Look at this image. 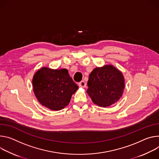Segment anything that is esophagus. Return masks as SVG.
<instances>
[{
	"label": "esophagus",
	"mask_w": 159,
	"mask_h": 159,
	"mask_svg": "<svg viewBox=\"0 0 159 159\" xmlns=\"http://www.w3.org/2000/svg\"><path fill=\"white\" fill-rule=\"evenodd\" d=\"M78 85H79V86L81 87V88H85L86 84V83H85L84 81H80V82L78 83Z\"/></svg>",
	"instance_id": "esophagus-1"
}]
</instances>
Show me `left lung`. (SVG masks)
<instances>
[{
    "label": "left lung",
    "instance_id": "1",
    "mask_svg": "<svg viewBox=\"0 0 159 159\" xmlns=\"http://www.w3.org/2000/svg\"><path fill=\"white\" fill-rule=\"evenodd\" d=\"M86 92L99 107H107L122 97L125 80L122 72L111 64L95 68L89 75Z\"/></svg>",
    "mask_w": 159,
    "mask_h": 159
}]
</instances>
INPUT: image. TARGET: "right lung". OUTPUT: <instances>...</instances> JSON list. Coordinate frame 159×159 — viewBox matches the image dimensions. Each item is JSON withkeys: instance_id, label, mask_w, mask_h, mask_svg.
Returning a JSON list of instances; mask_svg holds the SVG:
<instances>
[{"instance_id": "obj_1", "label": "right lung", "mask_w": 159, "mask_h": 159, "mask_svg": "<svg viewBox=\"0 0 159 159\" xmlns=\"http://www.w3.org/2000/svg\"><path fill=\"white\" fill-rule=\"evenodd\" d=\"M32 84L39 102L52 111H60L67 106L73 94L78 89L66 69L43 67L33 75Z\"/></svg>"}]
</instances>
